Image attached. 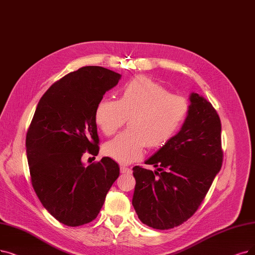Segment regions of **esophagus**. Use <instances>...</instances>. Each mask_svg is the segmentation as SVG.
Instances as JSON below:
<instances>
[{"label":"esophagus","mask_w":255,"mask_h":255,"mask_svg":"<svg viewBox=\"0 0 255 255\" xmlns=\"http://www.w3.org/2000/svg\"><path fill=\"white\" fill-rule=\"evenodd\" d=\"M120 171L122 172V174H130L131 169L126 165H121L120 166Z\"/></svg>","instance_id":"esophagus-1"}]
</instances>
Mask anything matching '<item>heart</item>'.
<instances>
[{
  "instance_id": "heart-1",
  "label": "heart",
  "mask_w": 255,
  "mask_h": 255,
  "mask_svg": "<svg viewBox=\"0 0 255 255\" xmlns=\"http://www.w3.org/2000/svg\"><path fill=\"white\" fill-rule=\"evenodd\" d=\"M188 113L189 104L184 97L170 94L146 76H137L122 87L119 100L99 101L95 121L106 136H111L129 117L128 128L104 145L108 157L127 164L138 160L145 146L165 144L184 125Z\"/></svg>"
}]
</instances>
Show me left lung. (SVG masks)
<instances>
[{
	"label": "left lung",
	"mask_w": 255,
	"mask_h": 255,
	"mask_svg": "<svg viewBox=\"0 0 255 255\" xmlns=\"http://www.w3.org/2000/svg\"><path fill=\"white\" fill-rule=\"evenodd\" d=\"M181 129L145 164L135 166L133 204L139 220L160 230L180 226L195 213L223 163L221 120L204 97L191 93Z\"/></svg>",
	"instance_id": "left-lung-1"
}]
</instances>
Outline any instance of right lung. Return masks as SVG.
<instances>
[{
	"mask_svg": "<svg viewBox=\"0 0 255 255\" xmlns=\"http://www.w3.org/2000/svg\"><path fill=\"white\" fill-rule=\"evenodd\" d=\"M121 75L88 66L60 78L39 99L26 136L33 189L43 206L70 227L92 222L119 176L109 157L85 167L81 157L97 156L95 111Z\"/></svg>",
	"mask_w": 255,
	"mask_h": 255,
	"instance_id": "obj_1",
	"label": "right lung"
}]
</instances>
